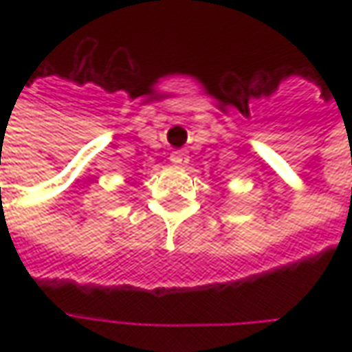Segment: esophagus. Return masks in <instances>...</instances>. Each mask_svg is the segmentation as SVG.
<instances>
[{"label":"esophagus","mask_w":352,"mask_h":352,"mask_svg":"<svg viewBox=\"0 0 352 352\" xmlns=\"http://www.w3.org/2000/svg\"><path fill=\"white\" fill-rule=\"evenodd\" d=\"M170 160H172V164H178V166H182V164H188L190 156H188V153H186L184 148H176V151H172Z\"/></svg>","instance_id":"34e87169"}]
</instances>
